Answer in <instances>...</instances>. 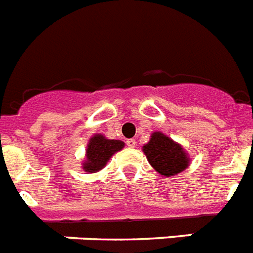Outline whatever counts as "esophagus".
Returning <instances> with one entry per match:
<instances>
[{
	"instance_id": "obj_1",
	"label": "esophagus",
	"mask_w": 253,
	"mask_h": 253,
	"mask_svg": "<svg viewBox=\"0 0 253 253\" xmlns=\"http://www.w3.org/2000/svg\"><path fill=\"white\" fill-rule=\"evenodd\" d=\"M126 145L128 146V148H133L136 145V140L135 139H128L126 140Z\"/></svg>"
}]
</instances>
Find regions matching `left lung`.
<instances>
[{
	"label": "left lung",
	"mask_w": 253,
	"mask_h": 253,
	"mask_svg": "<svg viewBox=\"0 0 253 253\" xmlns=\"http://www.w3.org/2000/svg\"><path fill=\"white\" fill-rule=\"evenodd\" d=\"M142 150L151 167L166 177L184 170L190 162L181 145L162 132H154Z\"/></svg>",
	"instance_id": "left-lung-1"
}]
</instances>
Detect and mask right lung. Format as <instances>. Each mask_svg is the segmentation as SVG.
I'll return each mask as SVG.
<instances>
[{
  "label": "right lung",
  "instance_id": "right-lung-1",
  "mask_svg": "<svg viewBox=\"0 0 253 253\" xmlns=\"http://www.w3.org/2000/svg\"><path fill=\"white\" fill-rule=\"evenodd\" d=\"M124 146V141L121 140H108L102 135L93 136L87 145L86 162L83 164L84 170L90 173L100 170L107 164L109 158Z\"/></svg>",
  "mask_w": 253,
  "mask_h": 253
}]
</instances>
